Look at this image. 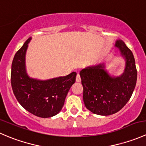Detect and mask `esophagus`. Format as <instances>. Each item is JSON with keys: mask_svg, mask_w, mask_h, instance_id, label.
Segmentation results:
<instances>
[{"mask_svg": "<svg viewBox=\"0 0 146 146\" xmlns=\"http://www.w3.org/2000/svg\"><path fill=\"white\" fill-rule=\"evenodd\" d=\"M76 82H81V78H80V76L79 73H78L77 76H76Z\"/></svg>", "mask_w": 146, "mask_h": 146, "instance_id": "esophagus-1", "label": "esophagus"}]
</instances>
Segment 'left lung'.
Segmentation results:
<instances>
[{
    "label": "left lung",
    "mask_w": 146,
    "mask_h": 146,
    "mask_svg": "<svg viewBox=\"0 0 146 146\" xmlns=\"http://www.w3.org/2000/svg\"><path fill=\"white\" fill-rule=\"evenodd\" d=\"M116 46L126 58V68L121 76H110L103 64L88 67L80 72L84 104L88 110L98 115H111L121 110L136 87L137 70L133 53L122 40H117Z\"/></svg>",
    "instance_id": "left-lung-1"
}]
</instances>
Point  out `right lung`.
<instances>
[{"label":"right lung","instance_id":"add662e5","mask_svg":"<svg viewBox=\"0 0 146 146\" xmlns=\"http://www.w3.org/2000/svg\"><path fill=\"white\" fill-rule=\"evenodd\" d=\"M30 39L25 42L13 58L12 89L17 100L27 111L38 117L48 118L61 110L70 87L76 82V73L45 81L29 78L26 73L25 57Z\"/></svg>","mask_w":146,"mask_h":146}]
</instances>
